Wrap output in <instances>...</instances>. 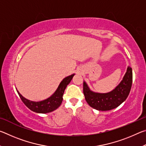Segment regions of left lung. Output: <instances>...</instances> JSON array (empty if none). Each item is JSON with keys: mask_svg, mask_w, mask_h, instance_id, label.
Instances as JSON below:
<instances>
[{"mask_svg": "<svg viewBox=\"0 0 146 146\" xmlns=\"http://www.w3.org/2000/svg\"><path fill=\"white\" fill-rule=\"evenodd\" d=\"M133 73L128 67L123 80L114 90L107 93H93L83 83V92L86 102L91 108L99 111H108L117 108L127 98L131 88Z\"/></svg>", "mask_w": 146, "mask_h": 146, "instance_id": "1", "label": "left lung"}]
</instances>
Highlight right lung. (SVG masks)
Returning a JSON list of instances; mask_svg holds the SVG:
<instances>
[{"label":"right lung","mask_w":146,"mask_h":146,"mask_svg":"<svg viewBox=\"0 0 146 146\" xmlns=\"http://www.w3.org/2000/svg\"><path fill=\"white\" fill-rule=\"evenodd\" d=\"M73 76L74 74L64 78L59 84L57 90H56L53 95L48 98V99L40 101V102H33V101L29 100L23 97L18 91L17 90V91L22 101L29 110L34 112L39 113H49L55 110L60 106L63 100L62 96L64 90L66 88V86L72 80Z\"/></svg>","instance_id":"add662e5"}]
</instances>
